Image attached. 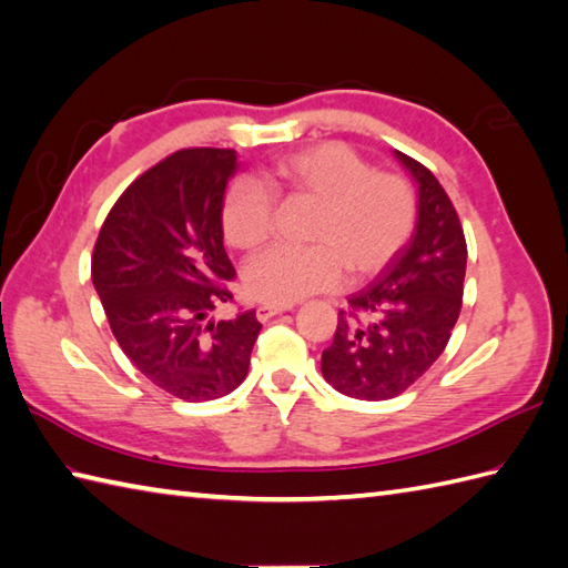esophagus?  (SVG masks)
Returning <instances> with one entry per match:
<instances>
[{"label": "esophagus", "instance_id": "1", "mask_svg": "<svg viewBox=\"0 0 568 568\" xmlns=\"http://www.w3.org/2000/svg\"><path fill=\"white\" fill-rule=\"evenodd\" d=\"M287 310H293V305H271V303H263V305L256 307V317H258L261 322H268L271 317L283 315V312H287Z\"/></svg>", "mask_w": 568, "mask_h": 568}]
</instances>
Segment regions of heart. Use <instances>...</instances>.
<instances>
[{
    "label": "heart",
    "mask_w": 568,
    "mask_h": 568,
    "mask_svg": "<svg viewBox=\"0 0 568 568\" xmlns=\"http://www.w3.org/2000/svg\"><path fill=\"white\" fill-rule=\"evenodd\" d=\"M261 183L239 178L222 200V234L241 251H258L271 239L275 204L268 195L317 200L307 226L310 246H275L244 271L246 291L271 305H293L329 291L342 271L361 281L388 265L415 232L417 202L407 180L376 173L366 159L327 141L275 159Z\"/></svg>",
    "instance_id": "obj_1"
}]
</instances>
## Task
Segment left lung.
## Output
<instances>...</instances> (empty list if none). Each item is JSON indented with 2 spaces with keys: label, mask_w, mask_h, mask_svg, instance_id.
I'll return each instance as SVG.
<instances>
[{
  "label": "left lung",
  "mask_w": 568,
  "mask_h": 568,
  "mask_svg": "<svg viewBox=\"0 0 568 568\" xmlns=\"http://www.w3.org/2000/svg\"><path fill=\"white\" fill-rule=\"evenodd\" d=\"M395 155L419 190L415 234L348 297L322 352L324 381L358 400H390L425 376L449 344L464 297L468 251L454 204L429 168Z\"/></svg>",
  "instance_id": "8db88e82"
}]
</instances>
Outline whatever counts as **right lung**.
<instances>
[{
  "instance_id": "1",
  "label": "right lung",
  "mask_w": 568,
  "mask_h": 568,
  "mask_svg": "<svg viewBox=\"0 0 568 568\" xmlns=\"http://www.w3.org/2000/svg\"><path fill=\"white\" fill-rule=\"evenodd\" d=\"M236 171L232 149H183L139 175L106 214L92 283L126 358L185 403L244 383L261 322L256 310L210 320L232 300L222 200Z\"/></svg>"
}]
</instances>
